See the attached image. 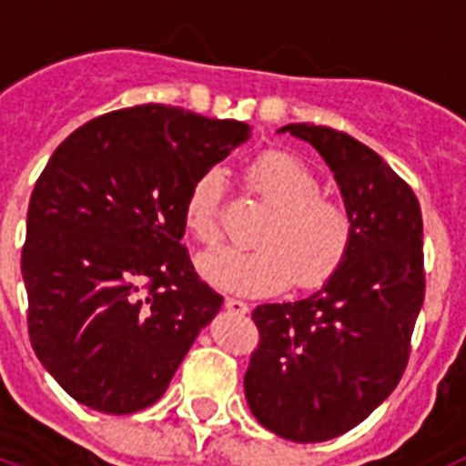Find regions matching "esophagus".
Wrapping results in <instances>:
<instances>
[{"mask_svg": "<svg viewBox=\"0 0 466 466\" xmlns=\"http://www.w3.org/2000/svg\"><path fill=\"white\" fill-rule=\"evenodd\" d=\"M226 310L228 312H233V315H245L247 310H249V306H247L245 300H240V299H226Z\"/></svg>", "mask_w": 466, "mask_h": 466, "instance_id": "esophagus-1", "label": "esophagus"}]
</instances>
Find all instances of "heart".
Returning a JSON list of instances; mask_svg holds the SVG:
<instances>
[{
  "instance_id": "obj_1",
  "label": "heart",
  "mask_w": 466,
  "mask_h": 466,
  "mask_svg": "<svg viewBox=\"0 0 466 466\" xmlns=\"http://www.w3.org/2000/svg\"><path fill=\"white\" fill-rule=\"evenodd\" d=\"M245 187L268 217L258 226L257 249H217L198 257V270L214 287L242 294H273L289 287L319 289L348 261L357 238L355 214L343 200L322 193V182L306 160L282 149L254 156ZM224 179L208 170L191 184L182 224L193 240H221Z\"/></svg>"
}]
</instances>
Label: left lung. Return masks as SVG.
<instances>
[{
  "mask_svg": "<svg viewBox=\"0 0 466 466\" xmlns=\"http://www.w3.org/2000/svg\"><path fill=\"white\" fill-rule=\"evenodd\" d=\"M284 130L327 160L355 214L357 238L317 294L252 312L258 345L245 397L273 434L319 443L369 418L406 371L425 300L422 214L413 188L366 144L327 126Z\"/></svg>",
  "mask_w": 466,
  "mask_h": 466,
  "instance_id": "8db88e82",
  "label": "left lung"
}]
</instances>
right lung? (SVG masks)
<instances>
[{
  "label": "right lung",
  "instance_id": "right-lung-1",
  "mask_svg": "<svg viewBox=\"0 0 466 466\" xmlns=\"http://www.w3.org/2000/svg\"><path fill=\"white\" fill-rule=\"evenodd\" d=\"M249 137L240 121L166 105L76 127L35 184L20 268L36 357L88 409L158 401L224 296L182 245L198 177Z\"/></svg>",
  "mask_w": 466,
  "mask_h": 466
}]
</instances>
